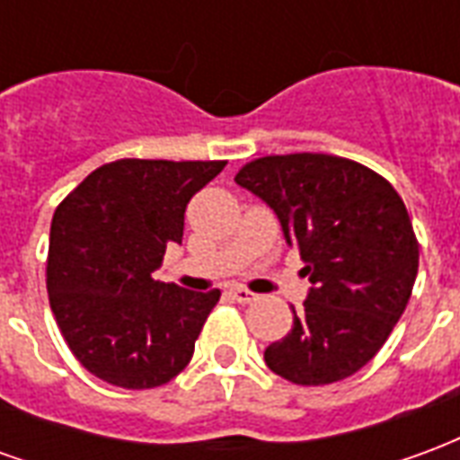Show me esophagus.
Wrapping results in <instances>:
<instances>
[{
  "label": "esophagus",
  "mask_w": 460,
  "mask_h": 460,
  "mask_svg": "<svg viewBox=\"0 0 460 460\" xmlns=\"http://www.w3.org/2000/svg\"><path fill=\"white\" fill-rule=\"evenodd\" d=\"M231 296H234L236 303H243V305H246V303H253V300H259L256 293H251V290L243 288V286H234V288H231Z\"/></svg>",
  "instance_id": "obj_1"
}]
</instances>
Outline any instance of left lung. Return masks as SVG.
<instances>
[{
	"mask_svg": "<svg viewBox=\"0 0 460 460\" xmlns=\"http://www.w3.org/2000/svg\"><path fill=\"white\" fill-rule=\"evenodd\" d=\"M234 180L279 214L313 283L293 330L263 352L270 372L303 386L359 372L414 290L419 241L402 197L375 170L323 152L259 157Z\"/></svg>",
	"mask_w": 460,
	"mask_h": 460,
	"instance_id": "left-lung-1",
	"label": "left lung"
}]
</instances>
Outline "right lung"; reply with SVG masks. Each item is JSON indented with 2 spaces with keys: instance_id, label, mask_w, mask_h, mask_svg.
Returning a JSON list of instances; mask_svg holds the SVG:
<instances>
[{
  "instance_id": "add662e5",
  "label": "right lung",
  "mask_w": 460,
  "mask_h": 460,
  "mask_svg": "<svg viewBox=\"0 0 460 460\" xmlns=\"http://www.w3.org/2000/svg\"><path fill=\"white\" fill-rule=\"evenodd\" d=\"M226 160H125L93 170L54 211L46 290L81 365L122 389H152L190 365L221 290L157 283L184 209Z\"/></svg>"
}]
</instances>
